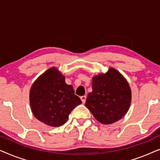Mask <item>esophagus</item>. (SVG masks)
I'll return each instance as SVG.
<instances>
[{
	"label": "esophagus",
	"instance_id": "34e87169",
	"mask_svg": "<svg viewBox=\"0 0 160 160\" xmlns=\"http://www.w3.org/2000/svg\"><path fill=\"white\" fill-rule=\"evenodd\" d=\"M81 100H82V102H86V100H87V96L86 95H83L81 97Z\"/></svg>",
	"mask_w": 160,
	"mask_h": 160
}]
</instances>
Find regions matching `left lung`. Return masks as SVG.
Returning <instances> with one entry per match:
<instances>
[{"mask_svg":"<svg viewBox=\"0 0 160 160\" xmlns=\"http://www.w3.org/2000/svg\"><path fill=\"white\" fill-rule=\"evenodd\" d=\"M92 87L85 106L98 122L112 124L126 114L132 95L128 82L119 71L110 68L107 73L94 76Z\"/></svg>","mask_w":160,"mask_h":160,"instance_id":"1","label":"left lung"}]
</instances>
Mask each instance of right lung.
<instances>
[{"instance_id": "obj_1", "label": "right lung", "mask_w": 160, "mask_h": 160, "mask_svg": "<svg viewBox=\"0 0 160 160\" xmlns=\"http://www.w3.org/2000/svg\"><path fill=\"white\" fill-rule=\"evenodd\" d=\"M82 103L71 85L56 68H51L39 76L30 91L32 112L39 121L51 127H59L68 119L74 108Z\"/></svg>"}]
</instances>
